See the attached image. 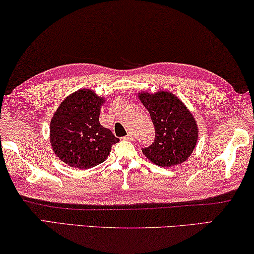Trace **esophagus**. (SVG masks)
<instances>
[{"label": "esophagus", "mask_w": 254, "mask_h": 254, "mask_svg": "<svg viewBox=\"0 0 254 254\" xmlns=\"http://www.w3.org/2000/svg\"><path fill=\"white\" fill-rule=\"evenodd\" d=\"M124 139H127V140H130V141H132V140L134 139V134L132 133V132H130V133H127L126 136H124Z\"/></svg>", "instance_id": "obj_1"}]
</instances>
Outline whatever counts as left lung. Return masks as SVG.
Instances as JSON below:
<instances>
[{
    "label": "left lung",
    "mask_w": 254,
    "mask_h": 254,
    "mask_svg": "<svg viewBox=\"0 0 254 254\" xmlns=\"http://www.w3.org/2000/svg\"><path fill=\"white\" fill-rule=\"evenodd\" d=\"M155 127V140L142 148L143 155L158 166L171 167L185 162L198 141V126L182 100L168 91L140 92Z\"/></svg>",
    "instance_id": "8db88e82"
}]
</instances>
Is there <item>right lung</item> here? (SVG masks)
<instances>
[{
    "mask_svg": "<svg viewBox=\"0 0 254 254\" xmlns=\"http://www.w3.org/2000/svg\"><path fill=\"white\" fill-rule=\"evenodd\" d=\"M104 98L90 89H79L63 100L51 120L50 140L63 163L88 170L105 162L120 141L99 123Z\"/></svg>",
    "mask_w": 254,
    "mask_h": 254,
    "instance_id": "obj_1",
    "label": "right lung"
}]
</instances>
